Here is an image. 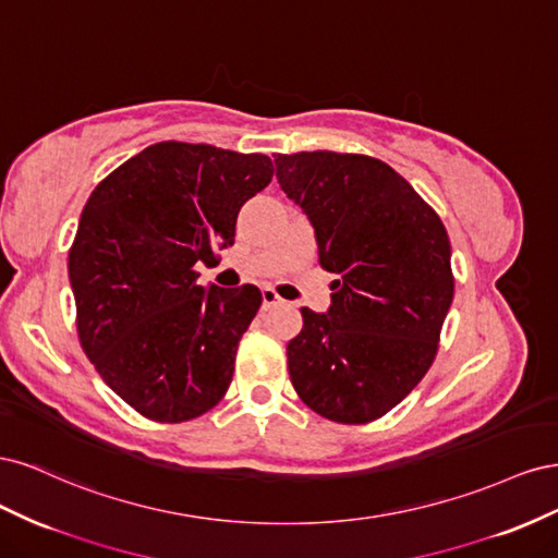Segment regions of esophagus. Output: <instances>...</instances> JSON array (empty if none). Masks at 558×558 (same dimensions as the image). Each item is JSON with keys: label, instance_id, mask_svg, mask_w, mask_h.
<instances>
[{"label": "esophagus", "instance_id": "34e87169", "mask_svg": "<svg viewBox=\"0 0 558 558\" xmlns=\"http://www.w3.org/2000/svg\"><path fill=\"white\" fill-rule=\"evenodd\" d=\"M281 298L277 295L275 289H263V307H272V305H279Z\"/></svg>", "mask_w": 558, "mask_h": 558}]
</instances>
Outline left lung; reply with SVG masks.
I'll return each mask as SVG.
<instances>
[{"instance_id":"1","label":"left lung","mask_w":558,"mask_h":558,"mask_svg":"<svg viewBox=\"0 0 558 558\" xmlns=\"http://www.w3.org/2000/svg\"><path fill=\"white\" fill-rule=\"evenodd\" d=\"M281 191L314 228L330 307H302L286 347L293 388L337 424L384 416L424 379L453 300L447 230L386 162L332 150L275 156Z\"/></svg>"}]
</instances>
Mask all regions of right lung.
Returning a JSON list of instances; mask_svg holds the SVG:
<instances>
[{"instance_id":"1","label":"right lung","mask_w":558,"mask_h":558,"mask_svg":"<svg viewBox=\"0 0 558 558\" xmlns=\"http://www.w3.org/2000/svg\"><path fill=\"white\" fill-rule=\"evenodd\" d=\"M272 160L211 144L160 142L88 197L70 248L76 328L113 393L160 424L209 412L256 316V286L197 283V263L232 246L244 202L272 181Z\"/></svg>"}]
</instances>
